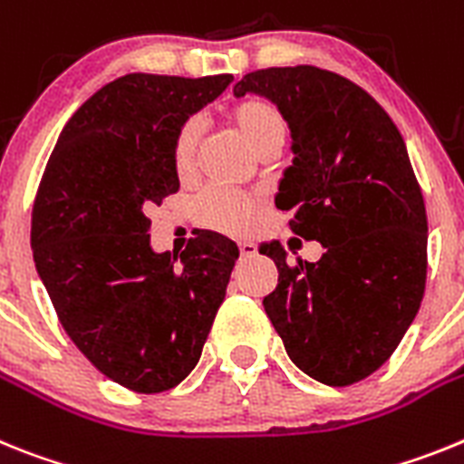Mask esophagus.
<instances>
[{"mask_svg": "<svg viewBox=\"0 0 464 464\" xmlns=\"http://www.w3.org/2000/svg\"><path fill=\"white\" fill-rule=\"evenodd\" d=\"M237 247H240V256H243V259H249V256L256 255L255 243H247V240H243V243H237Z\"/></svg>", "mask_w": 464, "mask_h": 464, "instance_id": "obj_1", "label": "esophagus"}]
</instances>
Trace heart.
Segmentation results:
<instances>
[{
    "label": "heart",
    "mask_w": 464,
    "mask_h": 464,
    "mask_svg": "<svg viewBox=\"0 0 464 464\" xmlns=\"http://www.w3.org/2000/svg\"><path fill=\"white\" fill-rule=\"evenodd\" d=\"M228 121L256 156L271 147L280 149L287 137L285 116L266 98H245L236 102L228 110ZM198 142L200 123L196 119H188L177 130L175 142H172V168L179 177H188L196 168ZM196 212L203 227L231 233V236H243L255 224V200L243 193L224 191V188L205 193Z\"/></svg>",
    "instance_id": "obj_1"
}]
</instances>
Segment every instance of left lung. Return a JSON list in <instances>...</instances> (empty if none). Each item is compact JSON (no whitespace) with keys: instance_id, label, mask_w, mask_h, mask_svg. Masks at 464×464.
Listing matches in <instances>:
<instances>
[{"instance_id":"left-lung-1","label":"left lung","mask_w":464,"mask_h":464,"mask_svg":"<svg viewBox=\"0 0 464 464\" xmlns=\"http://www.w3.org/2000/svg\"><path fill=\"white\" fill-rule=\"evenodd\" d=\"M233 92L264 95L287 121L294 160L276 205L324 247L287 264L280 243L261 245L277 266L266 315L301 372L353 385L390 360L425 294V200L404 140L364 88L313 64L249 72Z\"/></svg>"}]
</instances>
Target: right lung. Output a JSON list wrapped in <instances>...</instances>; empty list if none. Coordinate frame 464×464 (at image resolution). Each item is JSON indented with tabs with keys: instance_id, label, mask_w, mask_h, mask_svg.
Segmentation results:
<instances>
[{
	"instance_id": "obj_1",
	"label": "right lung",
	"mask_w": 464,
	"mask_h": 464,
	"mask_svg": "<svg viewBox=\"0 0 464 464\" xmlns=\"http://www.w3.org/2000/svg\"><path fill=\"white\" fill-rule=\"evenodd\" d=\"M231 74H126L74 111L32 208V255L60 324L100 373L165 392L198 364L237 245L193 231L179 259L149 245L147 212L179 191L172 142Z\"/></svg>"
}]
</instances>
